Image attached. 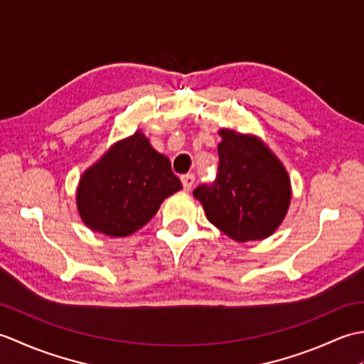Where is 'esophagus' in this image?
<instances>
[{
  "label": "esophagus",
  "instance_id": "esophagus-1",
  "mask_svg": "<svg viewBox=\"0 0 364 364\" xmlns=\"http://www.w3.org/2000/svg\"><path fill=\"white\" fill-rule=\"evenodd\" d=\"M194 181H196V176L192 173H186L181 176V183H183L184 191H189L192 186H194Z\"/></svg>",
  "mask_w": 364,
  "mask_h": 364
}]
</instances>
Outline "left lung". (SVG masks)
I'll list each match as a JSON object with an SVG mask.
<instances>
[{"label":"left lung","instance_id":"1","mask_svg":"<svg viewBox=\"0 0 364 364\" xmlns=\"http://www.w3.org/2000/svg\"><path fill=\"white\" fill-rule=\"evenodd\" d=\"M219 172L213 186L194 197L208 220L236 242L261 241L282 225L291 205V180L264 141L235 129H219Z\"/></svg>","mask_w":364,"mask_h":364}]
</instances>
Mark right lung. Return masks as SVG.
<instances>
[{
    "label": "right lung",
    "instance_id": "obj_1",
    "mask_svg": "<svg viewBox=\"0 0 364 364\" xmlns=\"http://www.w3.org/2000/svg\"><path fill=\"white\" fill-rule=\"evenodd\" d=\"M181 181L141 129L111 145L80 178L76 208L84 225L125 237L149 223Z\"/></svg>",
    "mask_w": 364,
    "mask_h": 364
}]
</instances>
